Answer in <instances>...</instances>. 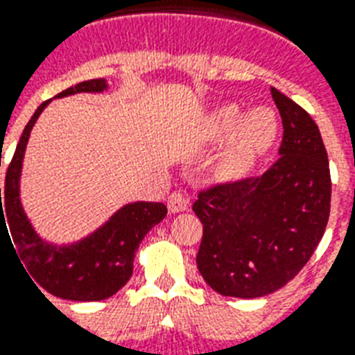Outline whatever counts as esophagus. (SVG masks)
Wrapping results in <instances>:
<instances>
[{
	"mask_svg": "<svg viewBox=\"0 0 355 355\" xmlns=\"http://www.w3.org/2000/svg\"><path fill=\"white\" fill-rule=\"evenodd\" d=\"M188 205H189L188 199H186L182 193H178V191L171 193V196H169V199H167V208H169V212H173V214L188 210Z\"/></svg>",
	"mask_w": 355,
	"mask_h": 355,
	"instance_id": "esophagus-1",
	"label": "esophagus"
}]
</instances>
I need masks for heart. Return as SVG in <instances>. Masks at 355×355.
Listing matches in <instances>:
<instances>
[{
    "instance_id": "b5f03b06",
    "label": "heart",
    "mask_w": 355,
    "mask_h": 355,
    "mask_svg": "<svg viewBox=\"0 0 355 355\" xmlns=\"http://www.w3.org/2000/svg\"><path fill=\"white\" fill-rule=\"evenodd\" d=\"M279 119L272 107L259 105L243 115L236 104L216 107L207 121V139L225 143L216 162V175L227 180L245 177L274 147Z\"/></svg>"
}]
</instances>
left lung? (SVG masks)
I'll list each match as a JSON object with an SVG mask.
<instances>
[{
	"mask_svg": "<svg viewBox=\"0 0 355 355\" xmlns=\"http://www.w3.org/2000/svg\"><path fill=\"white\" fill-rule=\"evenodd\" d=\"M270 91L283 121L279 159L259 177L216 184L193 202L202 223L197 268L221 296L279 291L307 264L328 225L331 178L320 130L294 100Z\"/></svg>",
	"mask_w": 355,
	"mask_h": 355,
	"instance_id": "8db88e82",
	"label": "left lung"
}]
</instances>
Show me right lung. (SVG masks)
<instances>
[{"label":"right lung","instance_id":"1","mask_svg":"<svg viewBox=\"0 0 355 355\" xmlns=\"http://www.w3.org/2000/svg\"><path fill=\"white\" fill-rule=\"evenodd\" d=\"M105 89L107 83L104 78L87 80L64 89L55 98L78 93H104ZM50 102H42L29 119L7 167L3 202L0 188V232L9 225L10 234H7L15 242L12 250L17 248L15 251L20 264L29 272L27 275L34 277L31 281L33 285L37 283V288L42 286L53 296L72 302H100L113 296L128 283L134 272L135 251L147 232L166 218L167 208L164 202H128L119 208L104 225L78 242L58 245L42 240L21 207L20 175L29 134Z\"/></svg>","mask_w":355,"mask_h":355}]
</instances>
